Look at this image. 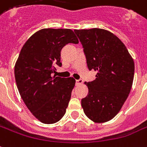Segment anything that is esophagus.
Segmentation results:
<instances>
[{"mask_svg": "<svg viewBox=\"0 0 147 147\" xmlns=\"http://www.w3.org/2000/svg\"><path fill=\"white\" fill-rule=\"evenodd\" d=\"M83 83V80L82 79H78L76 81V85H79V84H82Z\"/></svg>", "mask_w": 147, "mask_h": 147, "instance_id": "1", "label": "esophagus"}]
</instances>
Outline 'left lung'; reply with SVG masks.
Listing matches in <instances>:
<instances>
[{"label": "left lung", "mask_w": 147, "mask_h": 147, "mask_svg": "<svg viewBox=\"0 0 147 147\" xmlns=\"http://www.w3.org/2000/svg\"><path fill=\"white\" fill-rule=\"evenodd\" d=\"M82 43L89 70L97 71L96 79L84 82L88 96L82 107L88 119L96 123L113 119L129 95L134 75V63L120 39L102 28L76 29Z\"/></svg>", "instance_id": "left-lung-1"}]
</instances>
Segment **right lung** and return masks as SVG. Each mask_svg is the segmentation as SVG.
I'll use <instances>...</instances> for the list:
<instances>
[{
	"instance_id": "1",
	"label": "right lung",
	"mask_w": 147,
	"mask_h": 147,
	"mask_svg": "<svg viewBox=\"0 0 147 147\" xmlns=\"http://www.w3.org/2000/svg\"><path fill=\"white\" fill-rule=\"evenodd\" d=\"M69 43H78L71 29H40L25 43L15 64L20 96L32 115L42 123H56L63 118L76 84L73 78L52 76L55 66L62 65L61 50Z\"/></svg>"
}]
</instances>
